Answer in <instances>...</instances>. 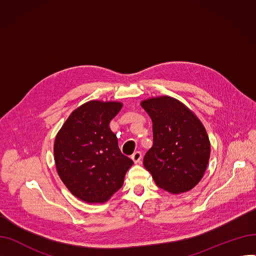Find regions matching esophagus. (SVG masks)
I'll return each mask as SVG.
<instances>
[{"mask_svg": "<svg viewBox=\"0 0 256 256\" xmlns=\"http://www.w3.org/2000/svg\"><path fill=\"white\" fill-rule=\"evenodd\" d=\"M141 158H142V154L140 152H134L132 156V160H134V163H135V164L140 163L141 162Z\"/></svg>", "mask_w": 256, "mask_h": 256, "instance_id": "obj_1", "label": "esophagus"}]
</instances>
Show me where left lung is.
<instances>
[{"instance_id":"8db88e82","label":"left lung","mask_w":256,"mask_h":256,"mask_svg":"<svg viewBox=\"0 0 256 256\" xmlns=\"http://www.w3.org/2000/svg\"><path fill=\"white\" fill-rule=\"evenodd\" d=\"M141 106L152 120L154 132L144 167L160 189L172 194L190 191L202 178L210 160V143L204 124L170 96L145 100Z\"/></svg>"}]
</instances>
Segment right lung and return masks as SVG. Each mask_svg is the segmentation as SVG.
I'll return each instance as SVG.
<instances>
[{"instance_id": "add662e5", "label": "right lung", "mask_w": 256, "mask_h": 256, "mask_svg": "<svg viewBox=\"0 0 256 256\" xmlns=\"http://www.w3.org/2000/svg\"><path fill=\"white\" fill-rule=\"evenodd\" d=\"M118 102L90 100L76 109L54 143L57 172L72 195L88 204H102L124 184L132 160L121 154L110 121Z\"/></svg>"}]
</instances>
